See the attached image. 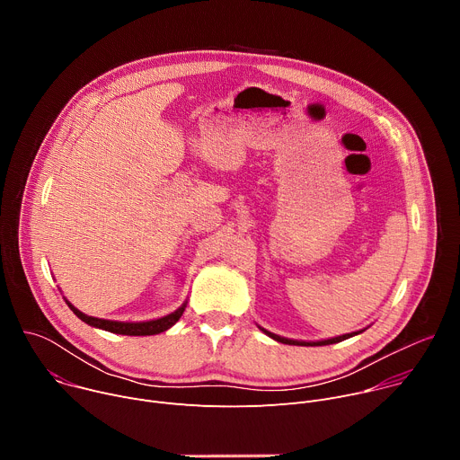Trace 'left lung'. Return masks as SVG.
Wrapping results in <instances>:
<instances>
[{"mask_svg": "<svg viewBox=\"0 0 460 460\" xmlns=\"http://www.w3.org/2000/svg\"><path fill=\"white\" fill-rule=\"evenodd\" d=\"M260 327V325H258ZM260 332H264L268 337H271L273 341H277V342H282V344H289V346H330V344H337V342H342V341H346V339H351V337H355V335H360L362 332H366V327L364 330H360V332H353V333H346V335H341V337H333V339H325V341H316V342H305V341H293V339H286V337H280V335H275V333H271V332H268V330H264V327H260Z\"/></svg>", "mask_w": 460, "mask_h": 460, "instance_id": "left-lung-1", "label": "left lung"}]
</instances>
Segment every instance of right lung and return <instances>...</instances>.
Listing matches in <instances>:
<instances>
[{
	"instance_id": "right-lung-1",
	"label": "right lung",
	"mask_w": 460,
	"mask_h": 460,
	"mask_svg": "<svg viewBox=\"0 0 460 460\" xmlns=\"http://www.w3.org/2000/svg\"><path fill=\"white\" fill-rule=\"evenodd\" d=\"M67 305L71 307V311L84 320L85 323L98 327V330L109 332V333H116V335H128V337H147V335H158L167 332L169 327H172L180 316L183 314L187 302H183L176 311L162 316V318H155V320H146V322H118V320H107V318H96V316H89L85 313H82L78 307H75L67 298H65Z\"/></svg>"
}]
</instances>
